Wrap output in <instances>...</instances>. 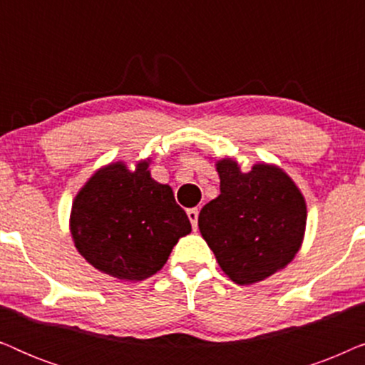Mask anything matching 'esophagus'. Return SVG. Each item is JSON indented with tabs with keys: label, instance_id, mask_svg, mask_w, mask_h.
<instances>
[{
	"label": "esophagus",
	"instance_id": "esophagus-1",
	"mask_svg": "<svg viewBox=\"0 0 365 365\" xmlns=\"http://www.w3.org/2000/svg\"><path fill=\"white\" fill-rule=\"evenodd\" d=\"M187 217L189 221H191V226L194 231H197V217H199V211L196 207L194 209H187Z\"/></svg>",
	"mask_w": 365,
	"mask_h": 365
}]
</instances>
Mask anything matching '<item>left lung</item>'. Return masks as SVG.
I'll return each mask as SVG.
<instances>
[{"instance_id": "obj_1", "label": "left lung", "mask_w": 365, "mask_h": 365, "mask_svg": "<svg viewBox=\"0 0 365 365\" xmlns=\"http://www.w3.org/2000/svg\"><path fill=\"white\" fill-rule=\"evenodd\" d=\"M221 194L199 212V231L219 266L239 286L262 281L286 267L301 247L306 201L282 169L217 163Z\"/></svg>"}]
</instances>
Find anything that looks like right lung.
Listing matches in <instances>:
<instances>
[{
  "mask_svg": "<svg viewBox=\"0 0 365 365\" xmlns=\"http://www.w3.org/2000/svg\"><path fill=\"white\" fill-rule=\"evenodd\" d=\"M148 166L143 161L129 171L123 163L109 164L73 202L74 246L91 266L123 281L151 277L191 232L173 189L154 181Z\"/></svg>",
  "mask_w": 365,
  "mask_h": 365,
  "instance_id": "obj_1",
  "label": "right lung"
}]
</instances>
